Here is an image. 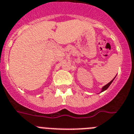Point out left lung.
Wrapping results in <instances>:
<instances>
[{"label":"left lung","mask_w":134,"mask_h":134,"mask_svg":"<svg viewBox=\"0 0 134 134\" xmlns=\"http://www.w3.org/2000/svg\"><path fill=\"white\" fill-rule=\"evenodd\" d=\"M114 80V79H113ZM113 80H111V81H110V82H109V83H107V85H105V86H103V88H102V92H103V91H104V90H106L108 88H109V86H110V84H111V83H112L113 82Z\"/></svg>","instance_id":"left-lung-1"}]
</instances>
